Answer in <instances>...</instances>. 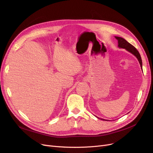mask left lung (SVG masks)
<instances>
[{"label": "left lung", "mask_w": 153, "mask_h": 153, "mask_svg": "<svg viewBox=\"0 0 153 153\" xmlns=\"http://www.w3.org/2000/svg\"><path fill=\"white\" fill-rule=\"evenodd\" d=\"M115 38L118 42V46L120 48H125V49H126L127 51H128L129 52L133 54H134L138 59L140 64V66L142 68V60H141V56H140L138 51L136 50V48L134 46H133L132 45H131L130 43H128L126 40L124 38H121V37H118V36H115Z\"/></svg>", "instance_id": "left-lung-1"}]
</instances>
